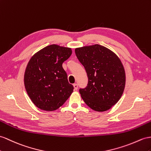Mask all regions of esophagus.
<instances>
[{
  "label": "esophagus",
  "mask_w": 151,
  "mask_h": 151,
  "mask_svg": "<svg viewBox=\"0 0 151 151\" xmlns=\"http://www.w3.org/2000/svg\"><path fill=\"white\" fill-rule=\"evenodd\" d=\"M73 87H74L75 90L78 89V84H77V83H74V84H73Z\"/></svg>",
  "instance_id": "1"
}]
</instances>
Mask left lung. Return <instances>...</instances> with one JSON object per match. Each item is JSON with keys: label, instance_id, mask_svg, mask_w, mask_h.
<instances>
[{"label": "left lung", "instance_id": "1", "mask_svg": "<svg viewBox=\"0 0 151 151\" xmlns=\"http://www.w3.org/2000/svg\"><path fill=\"white\" fill-rule=\"evenodd\" d=\"M75 53L88 77L87 86L79 90L81 97L92 110H109L118 102L125 87V71L121 60L99 45L77 48Z\"/></svg>", "mask_w": 151, "mask_h": 151}]
</instances>
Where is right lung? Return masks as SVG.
<instances>
[{"label":"right lung","mask_w":151,"mask_h":151,"mask_svg":"<svg viewBox=\"0 0 151 151\" xmlns=\"http://www.w3.org/2000/svg\"><path fill=\"white\" fill-rule=\"evenodd\" d=\"M71 53L70 48L51 45L30 59L24 75L25 87L30 99L40 109L55 110L71 96L74 88L68 82L63 63Z\"/></svg>","instance_id":"add662e5"}]
</instances>
